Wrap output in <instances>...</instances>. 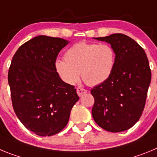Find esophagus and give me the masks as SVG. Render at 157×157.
Returning a JSON list of instances; mask_svg holds the SVG:
<instances>
[{"label":"esophagus","instance_id":"34e87169","mask_svg":"<svg viewBox=\"0 0 157 157\" xmlns=\"http://www.w3.org/2000/svg\"><path fill=\"white\" fill-rule=\"evenodd\" d=\"M76 90H77L78 95L79 96V97H81L83 94H85L87 93L86 90H85L84 88H82V87H78V88L76 89Z\"/></svg>","mask_w":157,"mask_h":157}]
</instances>
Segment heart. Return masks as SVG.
Wrapping results in <instances>:
<instances>
[{"instance_id":"heart-1","label":"heart","mask_w":157,"mask_h":157,"mask_svg":"<svg viewBox=\"0 0 157 157\" xmlns=\"http://www.w3.org/2000/svg\"><path fill=\"white\" fill-rule=\"evenodd\" d=\"M116 63V53L108 44L80 41L66 51L64 59L55 62L56 72L64 82L74 85L81 72L83 81L88 85H99L112 74Z\"/></svg>"}]
</instances>
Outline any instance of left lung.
<instances>
[{"label": "left lung", "instance_id": "left-lung-1", "mask_svg": "<svg viewBox=\"0 0 157 157\" xmlns=\"http://www.w3.org/2000/svg\"><path fill=\"white\" fill-rule=\"evenodd\" d=\"M110 44L116 63L110 77L92 89V116L104 130L122 132L141 117L151 82V71L145 51L134 39L123 34L94 37Z\"/></svg>", "mask_w": 157, "mask_h": 157}]
</instances>
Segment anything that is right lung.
Wrapping results in <instances>:
<instances>
[{
	"mask_svg": "<svg viewBox=\"0 0 157 157\" xmlns=\"http://www.w3.org/2000/svg\"><path fill=\"white\" fill-rule=\"evenodd\" d=\"M70 41L39 35L18 48L8 80L12 106L25 127L39 136H52L68 123L79 98L73 86L64 82L55 68L59 51Z\"/></svg>",
	"mask_w": 157,
	"mask_h": 157,
	"instance_id": "obj_1",
	"label": "right lung"
}]
</instances>
